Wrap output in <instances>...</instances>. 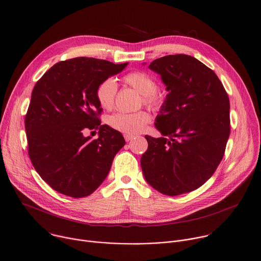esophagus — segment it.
Returning <instances> with one entry per match:
<instances>
[{
    "label": "esophagus",
    "mask_w": 261,
    "mask_h": 261,
    "mask_svg": "<svg viewBox=\"0 0 261 261\" xmlns=\"http://www.w3.org/2000/svg\"><path fill=\"white\" fill-rule=\"evenodd\" d=\"M124 138H125V140H126L127 142H129V141H131V140L134 138V136L129 135V134H124Z\"/></svg>",
    "instance_id": "1"
}]
</instances>
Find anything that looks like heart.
<instances>
[{"mask_svg": "<svg viewBox=\"0 0 261 261\" xmlns=\"http://www.w3.org/2000/svg\"><path fill=\"white\" fill-rule=\"evenodd\" d=\"M123 81L141 94L142 102L149 109L156 111L163 107L165 97L156 91V81L149 73L142 70H134L125 74ZM118 85L114 79L108 77L101 81L95 92L99 106L103 110H112L115 106ZM149 121L150 117L145 111L130 114L117 113L111 116L108 120L109 125L112 128L129 135L141 133L146 128Z\"/></svg>", "mask_w": 261, "mask_h": 261, "instance_id": "heart-1", "label": "heart"}]
</instances>
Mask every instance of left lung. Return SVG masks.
Segmentation results:
<instances>
[{
    "label": "left lung",
    "instance_id": "obj_1",
    "mask_svg": "<svg viewBox=\"0 0 261 261\" xmlns=\"http://www.w3.org/2000/svg\"><path fill=\"white\" fill-rule=\"evenodd\" d=\"M169 94L155 118L163 137L145 135V180L167 196L203 186L220 164L230 132L229 99L216 73L193 56L167 55L149 66Z\"/></svg>",
    "mask_w": 261,
    "mask_h": 261
}]
</instances>
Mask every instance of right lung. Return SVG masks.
Returning <instances> with one entry per match:
<instances>
[{
  "mask_svg": "<svg viewBox=\"0 0 261 261\" xmlns=\"http://www.w3.org/2000/svg\"><path fill=\"white\" fill-rule=\"evenodd\" d=\"M127 64L76 57L57 62L35 85L24 121L29 155L54 191L87 197L108 176L125 139L119 131L100 125L102 109L95 92L101 81ZM93 128L100 129L97 140L82 135Z\"/></svg>",
  "mask_w": 261,
  "mask_h": 261,
  "instance_id": "right-lung-1",
  "label": "right lung"
}]
</instances>
